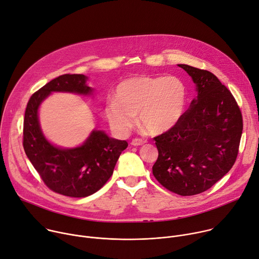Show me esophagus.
<instances>
[{
  "mask_svg": "<svg viewBox=\"0 0 259 259\" xmlns=\"http://www.w3.org/2000/svg\"><path fill=\"white\" fill-rule=\"evenodd\" d=\"M146 142L144 139H140V138H134V139H132V142H131V145L132 146H134V147H137V146H142V145H144Z\"/></svg>",
  "mask_w": 259,
  "mask_h": 259,
  "instance_id": "1",
  "label": "esophagus"
}]
</instances>
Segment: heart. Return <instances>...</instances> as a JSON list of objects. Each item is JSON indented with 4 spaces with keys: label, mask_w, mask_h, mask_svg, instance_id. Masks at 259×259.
Masks as SVG:
<instances>
[{
    "label": "heart",
    "mask_w": 259,
    "mask_h": 259,
    "mask_svg": "<svg viewBox=\"0 0 259 259\" xmlns=\"http://www.w3.org/2000/svg\"><path fill=\"white\" fill-rule=\"evenodd\" d=\"M188 97L185 81L177 75L135 76L117 84L105 107L110 127L127 135L138 119L152 133L174 128L183 116Z\"/></svg>",
    "instance_id": "b5f03b06"
}]
</instances>
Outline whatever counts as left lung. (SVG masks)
I'll return each mask as SVG.
<instances>
[{
    "mask_svg": "<svg viewBox=\"0 0 259 259\" xmlns=\"http://www.w3.org/2000/svg\"><path fill=\"white\" fill-rule=\"evenodd\" d=\"M195 84L196 97L179 123L157 137L156 180L182 196L199 194L236 162L243 131L241 110L228 89L209 71L179 64Z\"/></svg>",
    "mask_w": 259,
    "mask_h": 259,
    "instance_id": "left-lung-1",
    "label": "left lung"
}]
</instances>
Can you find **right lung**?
Segmentation results:
<instances>
[{"label":"right lung","instance_id":"1","mask_svg":"<svg viewBox=\"0 0 259 259\" xmlns=\"http://www.w3.org/2000/svg\"><path fill=\"white\" fill-rule=\"evenodd\" d=\"M83 74H64L46 83L30 98L23 120V149L41 179L53 191L69 197H87L97 192L111 177L117 159L128 147L126 140L93 129L74 148L54 145L42 132L39 108L53 93L94 97Z\"/></svg>","mask_w":259,"mask_h":259}]
</instances>
